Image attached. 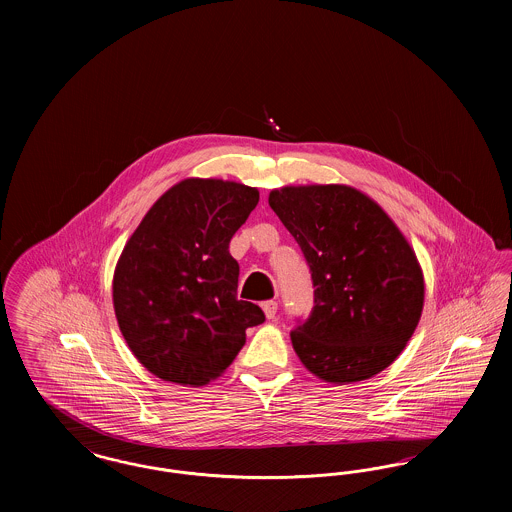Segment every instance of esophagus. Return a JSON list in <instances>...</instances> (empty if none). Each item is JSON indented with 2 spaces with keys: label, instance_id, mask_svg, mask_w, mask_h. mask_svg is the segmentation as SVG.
<instances>
[{
  "label": "esophagus",
  "instance_id": "obj_1",
  "mask_svg": "<svg viewBox=\"0 0 512 512\" xmlns=\"http://www.w3.org/2000/svg\"><path fill=\"white\" fill-rule=\"evenodd\" d=\"M261 307H263V311H265V317H276V311H278V303H276L274 299H270V301H265V303H263Z\"/></svg>",
  "mask_w": 512,
  "mask_h": 512
}]
</instances>
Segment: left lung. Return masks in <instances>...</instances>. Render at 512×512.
Here are the masks:
<instances>
[{
	"instance_id": "left-lung-1",
	"label": "left lung",
	"mask_w": 512,
	"mask_h": 512,
	"mask_svg": "<svg viewBox=\"0 0 512 512\" xmlns=\"http://www.w3.org/2000/svg\"><path fill=\"white\" fill-rule=\"evenodd\" d=\"M268 205L301 247L315 286L311 315L290 334L299 361L330 384L388 368L424 307V274L403 232L345 184L284 186Z\"/></svg>"
}]
</instances>
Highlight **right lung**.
Here are the masks:
<instances>
[{"mask_svg":"<svg viewBox=\"0 0 512 512\" xmlns=\"http://www.w3.org/2000/svg\"><path fill=\"white\" fill-rule=\"evenodd\" d=\"M259 203L232 180L186 178L161 195L124 245L113 276L122 336L151 374L205 386L232 365L265 313L238 299L228 245Z\"/></svg>","mask_w":512,"mask_h":512,"instance_id":"add662e5","label":"right lung"}]
</instances>
